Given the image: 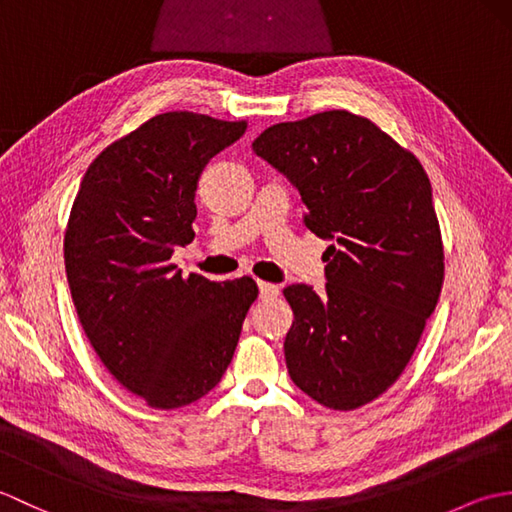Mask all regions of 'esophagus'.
I'll return each instance as SVG.
<instances>
[{"mask_svg":"<svg viewBox=\"0 0 512 512\" xmlns=\"http://www.w3.org/2000/svg\"><path fill=\"white\" fill-rule=\"evenodd\" d=\"M257 286H259V297L262 299H277L279 297V286H275V284H268V281H257Z\"/></svg>","mask_w":512,"mask_h":512,"instance_id":"obj_1","label":"esophagus"}]
</instances>
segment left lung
<instances>
[{
  "mask_svg": "<svg viewBox=\"0 0 512 512\" xmlns=\"http://www.w3.org/2000/svg\"><path fill=\"white\" fill-rule=\"evenodd\" d=\"M253 149L299 189L310 231L332 239L325 295L284 288L295 312L288 374L323 407H363L405 372L442 290L427 171L369 118L345 110L277 123Z\"/></svg>",
  "mask_w": 512,
  "mask_h": 512,
  "instance_id": "left-lung-1",
  "label": "left lung"
}]
</instances>
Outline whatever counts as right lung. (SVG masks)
Masks as SVG:
<instances>
[{
    "instance_id": "1",
    "label": "right lung",
    "mask_w": 512,
    "mask_h": 512,
    "mask_svg": "<svg viewBox=\"0 0 512 512\" xmlns=\"http://www.w3.org/2000/svg\"><path fill=\"white\" fill-rule=\"evenodd\" d=\"M246 121L167 112L107 145L85 171L63 237L83 332L118 383L178 409L220 383L259 290L182 277L171 253L193 242L195 189Z\"/></svg>"
}]
</instances>
